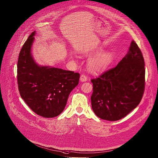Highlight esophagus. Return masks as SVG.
<instances>
[{"mask_svg":"<svg viewBox=\"0 0 158 158\" xmlns=\"http://www.w3.org/2000/svg\"><path fill=\"white\" fill-rule=\"evenodd\" d=\"M87 80H88V78H87V77H86L85 75L82 74V75L81 76V77H80V81H81V82H86V81H87Z\"/></svg>","mask_w":158,"mask_h":158,"instance_id":"1","label":"esophagus"}]
</instances>
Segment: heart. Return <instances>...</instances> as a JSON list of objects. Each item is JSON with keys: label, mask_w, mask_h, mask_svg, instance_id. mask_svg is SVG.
<instances>
[{"label": "heart", "mask_w": 158, "mask_h": 158, "mask_svg": "<svg viewBox=\"0 0 158 158\" xmlns=\"http://www.w3.org/2000/svg\"><path fill=\"white\" fill-rule=\"evenodd\" d=\"M101 49H91L85 52L84 55H89L93 52H98ZM113 58V54L110 51H103L100 52L95 57L91 59L88 64L89 69L94 72H98L106 69L111 62Z\"/></svg>", "instance_id": "obj_1"}]
</instances>
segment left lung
Listing matches in <instances>:
<instances>
[{"instance_id":"left-lung-1","label":"left lung","mask_w":158,"mask_h":158,"mask_svg":"<svg viewBox=\"0 0 158 158\" xmlns=\"http://www.w3.org/2000/svg\"><path fill=\"white\" fill-rule=\"evenodd\" d=\"M145 64L134 40L117 66L91 79L93 112L100 119L118 121L137 107L145 88Z\"/></svg>"}]
</instances>
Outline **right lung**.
<instances>
[{"label": "right lung", "instance_id": "right-lung-1", "mask_svg": "<svg viewBox=\"0 0 158 158\" xmlns=\"http://www.w3.org/2000/svg\"><path fill=\"white\" fill-rule=\"evenodd\" d=\"M36 31L31 33L20 51L17 79L21 97L37 115L51 118L64 111L69 94L79 84L80 75L72 71L35 61L31 47Z\"/></svg>", "mask_w": 158, "mask_h": 158}]
</instances>
